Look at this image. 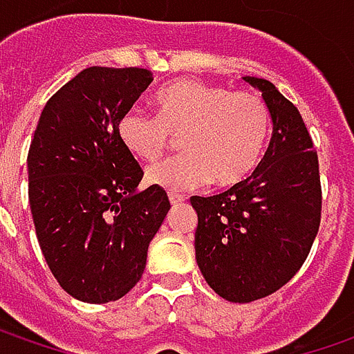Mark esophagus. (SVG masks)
<instances>
[{
  "instance_id": "esophagus-1",
  "label": "esophagus",
  "mask_w": 354,
  "mask_h": 354,
  "mask_svg": "<svg viewBox=\"0 0 354 354\" xmlns=\"http://www.w3.org/2000/svg\"><path fill=\"white\" fill-rule=\"evenodd\" d=\"M185 195H177V193H169V203L171 205H181L185 203Z\"/></svg>"
}]
</instances>
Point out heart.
Returning <instances> with one entry per match:
<instances>
[{
	"label": "heart",
	"mask_w": 354,
	"mask_h": 354,
	"mask_svg": "<svg viewBox=\"0 0 354 354\" xmlns=\"http://www.w3.org/2000/svg\"><path fill=\"white\" fill-rule=\"evenodd\" d=\"M157 116L129 108L118 120V140L142 161H156L181 136L183 156L145 173L147 183L171 193L209 183L234 187L260 165L272 133L268 104L252 92L181 78L153 98Z\"/></svg>",
	"instance_id": "heart-1"
}]
</instances>
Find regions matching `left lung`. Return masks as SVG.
Instances as JSON below:
<instances>
[{
  "label": "left lung",
  "mask_w": 354,
  "mask_h": 354,
  "mask_svg": "<svg viewBox=\"0 0 354 354\" xmlns=\"http://www.w3.org/2000/svg\"><path fill=\"white\" fill-rule=\"evenodd\" d=\"M242 78L268 104L270 145L242 183L221 195L191 197L198 270L232 304L256 301L286 286L306 262L321 221L317 153L297 108L264 78Z\"/></svg>",
  "instance_id": "left-lung-1"
}]
</instances>
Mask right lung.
<instances>
[{
    "instance_id": "add662e5",
    "label": "right lung",
    "mask_w": 354,
    "mask_h": 354,
    "mask_svg": "<svg viewBox=\"0 0 354 354\" xmlns=\"http://www.w3.org/2000/svg\"><path fill=\"white\" fill-rule=\"evenodd\" d=\"M153 82L145 68L90 66L45 104L27 156L41 252L66 293L86 304L124 297L171 205L118 140V120Z\"/></svg>"
}]
</instances>
